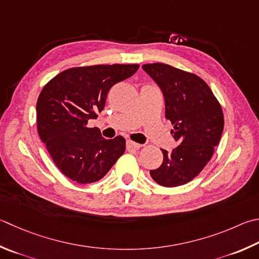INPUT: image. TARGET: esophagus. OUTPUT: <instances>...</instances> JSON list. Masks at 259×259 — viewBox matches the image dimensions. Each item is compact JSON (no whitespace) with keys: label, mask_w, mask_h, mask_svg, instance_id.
I'll use <instances>...</instances> for the list:
<instances>
[{"label":"esophagus","mask_w":259,"mask_h":259,"mask_svg":"<svg viewBox=\"0 0 259 259\" xmlns=\"http://www.w3.org/2000/svg\"><path fill=\"white\" fill-rule=\"evenodd\" d=\"M140 147H142V146H140L139 144L135 143V142H131V140H128V142H126V149H128V150H137Z\"/></svg>","instance_id":"34e87169"}]
</instances>
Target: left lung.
Segmentation results:
<instances>
[{
    "label": "left lung",
    "instance_id": "left-lung-1",
    "mask_svg": "<svg viewBox=\"0 0 259 259\" xmlns=\"http://www.w3.org/2000/svg\"><path fill=\"white\" fill-rule=\"evenodd\" d=\"M144 71L161 88L165 117L175 125L178 142L172 152L162 149L163 163L150 177L163 187L191 181L209 162L224 128L222 107L203 79L164 63L143 65Z\"/></svg>",
    "mask_w": 259,
    "mask_h": 259
}]
</instances>
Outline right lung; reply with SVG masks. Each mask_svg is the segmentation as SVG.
Here are the masks:
<instances>
[{"label":"right lung","mask_w":259,"mask_h":259,"mask_svg":"<svg viewBox=\"0 0 259 259\" xmlns=\"http://www.w3.org/2000/svg\"><path fill=\"white\" fill-rule=\"evenodd\" d=\"M138 64L91 65L65 70L45 84L37 100V130L52 159L78 183L104 177L125 150V139L102 137L88 128L105 106L112 86L137 71Z\"/></svg>","instance_id":"obj_1"}]
</instances>
